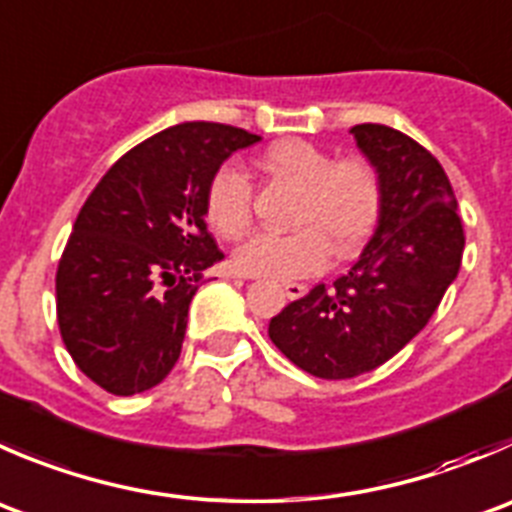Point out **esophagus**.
Instances as JSON below:
<instances>
[{"mask_svg": "<svg viewBox=\"0 0 512 512\" xmlns=\"http://www.w3.org/2000/svg\"><path fill=\"white\" fill-rule=\"evenodd\" d=\"M282 290H285V295L290 297V300H300V297H305L307 285H300V282H285Z\"/></svg>", "mask_w": 512, "mask_h": 512, "instance_id": "obj_1", "label": "esophagus"}]
</instances>
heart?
<instances>
[{
	"label": "heart",
	"instance_id": "b5f03b06",
	"mask_svg": "<svg viewBox=\"0 0 512 512\" xmlns=\"http://www.w3.org/2000/svg\"><path fill=\"white\" fill-rule=\"evenodd\" d=\"M262 167L277 180L297 187L295 232H260L235 250L242 275L292 280L317 272L335 255L355 252L375 227L382 207V185L365 160H337L307 140H282L267 147ZM252 182L237 165L215 172L207 187V220L217 235L237 240L252 225Z\"/></svg>",
	"mask_w": 512,
	"mask_h": 512
}]
</instances>
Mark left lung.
<instances>
[{
    "instance_id": "obj_1",
    "label": "left lung",
    "mask_w": 512,
    "mask_h": 512,
    "mask_svg": "<svg viewBox=\"0 0 512 512\" xmlns=\"http://www.w3.org/2000/svg\"><path fill=\"white\" fill-rule=\"evenodd\" d=\"M350 132L380 177L375 232L347 275L290 302L267 330L287 360L322 380L357 377L398 355L438 310L465 247L440 162L385 124Z\"/></svg>"
}]
</instances>
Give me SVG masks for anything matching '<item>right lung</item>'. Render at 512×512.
I'll use <instances>...</instances> for the list:
<instances>
[{
    "label": "right lung",
    "instance_id": "1",
    "mask_svg": "<svg viewBox=\"0 0 512 512\" xmlns=\"http://www.w3.org/2000/svg\"><path fill=\"white\" fill-rule=\"evenodd\" d=\"M255 142L230 124H175L119 157L82 205L57 267V322L102 390L145 393L175 367L202 270L225 257L207 232V187Z\"/></svg>",
    "mask_w": 512,
    "mask_h": 512
}]
</instances>
